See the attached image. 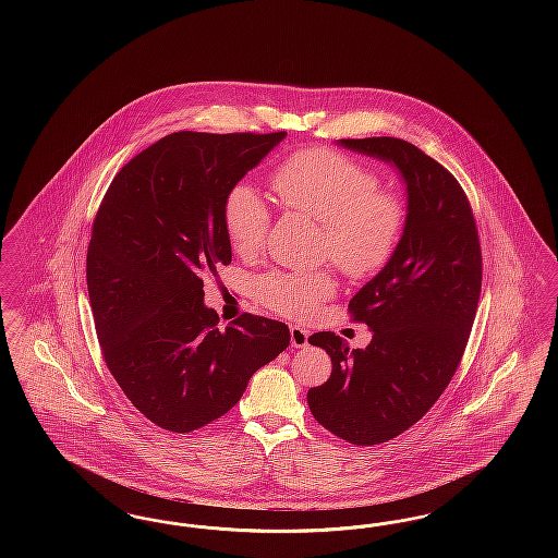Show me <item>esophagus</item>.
<instances>
[{"label":"esophagus","instance_id":"obj_1","mask_svg":"<svg viewBox=\"0 0 558 558\" xmlns=\"http://www.w3.org/2000/svg\"><path fill=\"white\" fill-rule=\"evenodd\" d=\"M310 343V332L296 324L291 326V345L292 347H307Z\"/></svg>","mask_w":558,"mask_h":558}]
</instances>
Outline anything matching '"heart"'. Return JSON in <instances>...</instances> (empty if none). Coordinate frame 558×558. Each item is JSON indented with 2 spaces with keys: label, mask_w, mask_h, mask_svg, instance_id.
<instances>
[{
  "label": "heart",
  "mask_w": 558,
  "mask_h": 558,
  "mask_svg": "<svg viewBox=\"0 0 558 558\" xmlns=\"http://www.w3.org/2000/svg\"><path fill=\"white\" fill-rule=\"evenodd\" d=\"M280 203L322 223V251L353 278L376 274L398 248L405 209L396 194L376 190L366 167L328 148H307L280 162L271 175ZM264 198L246 184L232 187L223 223L232 248L255 253L269 230ZM335 292L328 271H271L259 280L267 307L292 318H307Z\"/></svg>",
  "instance_id": "b5f03b06"
}]
</instances>
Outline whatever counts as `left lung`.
<instances>
[{
  "instance_id": "obj_1",
  "label": "left lung",
  "mask_w": 558,
  "mask_h": 558,
  "mask_svg": "<svg viewBox=\"0 0 558 558\" xmlns=\"http://www.w3.org/2000/svg\"><path fill=\"white\" fill-rule=\"evenodd\" d=\"M337 144L398 171L405 226L393 257L349 301L372 330L368 347L349 349L335 332L310 337L332 372L307 403L337 437L378 446L421 421L450 385L477 312L481 246L464 190L421 148L399 137Z\"/></svg>"
}]
</instances>
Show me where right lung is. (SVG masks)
Returning <instances> with one entry per match:
<instances>
[{
  "label": "right lung",
  "instance_id": "obj_1",
  "mask_svg": "<svg viewBox=\"0 0 558 558\" xmlns=\"http://www.w3.org/2000/svg\"><path fill=\"white\" fill-rule=\"evenodd\" d=\"M287 137L165 135L112 180L87 248V292L108 371L155 425L190 433L230 412L278 357L284 322L244 314L226 330L205 305L203 274L232 262L230 190Z\"/></svg>",
  "mask_w": 558,
  "mask_h": 558
}]
</instances>
